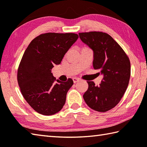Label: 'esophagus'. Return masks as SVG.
I'll list each match as a JSON object with an SVG mask.
<instances>
[{"label":"esophagus","instance_id":"obj_1","mask_svg":"<svg viewBox=\"0 0 147 147\" xmlns=\"http://www.w3.org/2000/svg\"><path fill=\"white\" fill-rule=\"evenodd\" d=\"M79 78H73V81H74V83H78V82H79Z\"/></svg>","mask_w":147,"mask_h":147}]
</instances>
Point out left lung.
I'll return each mask as SVG.
<instances>
[{
  "instance_id": "8db88e82",
  "label": "left lung",
  "mask_w": 147,
  "mask_h": 147,
  "mask_svg": "<svg viewBox=\"0 0 147 147\" xmlns=\"http://www.w3.org/2000/svg\"><path fill=\"white\" fill-rule=\"evenodd\" d=\"M79 37L94 51L93 66L103 79L99 86L87 81L83 98L96 111L105 112L119 103L129 83L130 62L124 50L111 36L101 32L79 33Z\"/></svg>"
}]
</instances>
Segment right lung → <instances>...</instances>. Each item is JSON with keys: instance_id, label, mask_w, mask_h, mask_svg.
Wrapping results in <instances>:
<instances>
[{"instance_id": "obj_1", "label": "right lung", "mask_w": 147, "mask_h": 147, "mask_svg": "<svg viewBox=\"0 0 147 147\" xmlns=\"http://www.w3.org/2000/svg\"><path fill=\"white\" fill-rule=\"evenodd\" d=\"M78 37L72 33H43L32 40L23 54L17 71L18 83L26 101L40 114H55L65 104L74 82L71 79L56 80L51 69L61 63Z\"/></svg>"}]
</instances>
